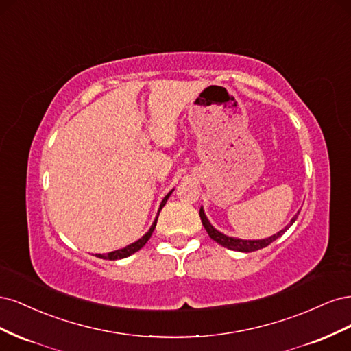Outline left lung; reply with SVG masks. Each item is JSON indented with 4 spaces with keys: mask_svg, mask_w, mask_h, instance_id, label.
Segmentation results:
<instances>
[{
    "mask_svg": "<svg viewBox=\"0 0 351 351\" xmlns=\"http://www.w3.org/2000/svg\"><path fill=\"white\" fill-rule=\"evenodd\" d=\"M199 215H200V219H202V224H204V227H205V230H206V232L209 234V237L214 240V241H217L218 244H221L222 247H227V249H230V250H237V252H254V250H259V249H263V247H267L268 244H271L272 241H275L277 240L280 236H282L284 232L287 231V228H289L293 222L297 219V215L291 219V222H290V226L289 227H285L284 230H281L280 232H277V234H274V236H271V237H268V239H263V240H240V239H232V237H228V236H226V234H222V232H219L218 230H215L214 227L210 226V222L208 221V218L205 217V212H204V209L200 208V210H199Z\"/></svg>",
    "mask_w": 351,
    "mask_h": 351,
    "instance_id": "left-lung-1",
    "label": "left lung"
}]
</instances>
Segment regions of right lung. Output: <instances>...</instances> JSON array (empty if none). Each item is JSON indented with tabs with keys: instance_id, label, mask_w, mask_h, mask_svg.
<instances>
[{
	"instance_id": "1",
	"label": "right lung",
	"mask_w": 351,
	"mask_h": 351,
	"mask_svg": "<svg viewBox=\"0 0 351 351\" xmlns=\"http://www.w3.org/2000/svg\"><path fill=\"white\" fill-rule=\"evenodd\" d=\"M171 193H173V192H169V193L164 197V200L161 202V206H159V210H161V209L164 208V205L167 204V200H168V197H169V195H171ZM159 210H158V215H159ZM156 219H158V217H156ZM156 219L154 221V224H152V227L149 228V231H147L146 234H145L142 239H139L137 241H134V243L129 244V246L124 247V249L115 250V252H111V253H107V254H98V258H102V259H110V261H115V259H123V258L130 256V254L136 253L137 250H141V249L145 246V244H146V241L151 239L152 232H154V230H155V226H156Z\"/></svg>"
}]
</instances>
